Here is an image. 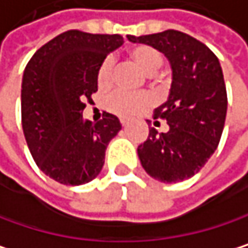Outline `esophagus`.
Instances as JSON below:
<instances>
[{"instance_id":"esophagus-1","label":"esophagus","mask_w":248,"mask_h":248,"mask_svg":"<svg viewBox=\"0 0 248 248\" xmlns=\"http://www.w3.org/2000/svg\"><path fill=\"white\" fill-rule=\"evenodd\" d=\"M120 123H122V126H123V128H126V126L129 125V120H126V119H120Z\"/></svg>"}]
</instances>
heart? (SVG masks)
I'll list each match as a JSON object with an SVG mask.
<instances>
[{
	"label": "heart",
	"mask_w": 248,
	"mask_h": 248,
	"mask_svg": "<svg viewBox=\"0 0 248 248\" xmlns=\"http://www.w3.org/2000/svg\"><path fill=\"white\" fill-rule=\"evenodd\" d=\"M128 56L145 72L154 74L163 65V56L158 50L151 46L140 45L132 47L128 52ZM113 79V59L110 56L104 58L97 69V84L101 88H107ZM153 98L147 93H126V91H114L106 98V108L117 116H134L141 110L151 106Z\"/></svg>",
	"instance_id": "b5f03b06"
}]
</instances>
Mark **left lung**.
<instances>
[{
  "instance_id": "left-lung-1",
  "label": "left lung",
  "mask_w": 248,
  "mask_h": 248,
  "mask_svg": "<svg viewBox=\"0 0 248 248\" xmlns=\"http://www.w3.org/2000/svg\"><path fill=\"white\" fill-rule=\"evenodd\" d=\"M128 39L164 53L173 71L169 98L154 110V125L164 119L169 131L150 129L138 147L141 164L163 183L190 179L215 153L224 131L228 100L221 63L206 45L179 30Z\"/></svg>"
}]
</instances>
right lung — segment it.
<instances>
[{"mask_svg": "<svg viewBox=\"0 0 248 248\" xmlns=\"http://www.w3.org/2000/svg\"><path fill=\"white\" fill-rule=\"evenodd\" d=\"M123 43L120 34L68 30L29 61L21 82V125L37 167L62 185L79 186L98 176L104 153L122 129L114 114L93 123L82 117L97 91V69Z\"/></svg>", "mask_w": 248, "mask_h": 248, "instance_id": "add662e5", "label": "right lung"}]
</instances>
